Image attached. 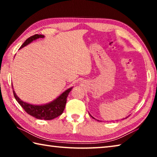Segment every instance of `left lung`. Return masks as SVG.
Instances as JSON below:
<instances>
[{
  "label": "left lung",
  "instance_id": "left-lung-1",
  "mask_svg": "<svg viewBox=\"0 0 157 157\" xmlns=\"http://www.w3.org/2000/svg\"><path fill=\"white\" fill-rule=\"evenodd\" d=\"M90 116H91V115H90ZM91 116L92 117V118H94V119H95V118H94V117H93L92 116ZM123 119H124V118H123Z\"/></svg>",
  "mask_w": 157,
  "mask_h": 157
}]
</instances>
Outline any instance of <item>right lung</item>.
<instances>
[{
    "label": "right lung",
    "instance_id": "add662e5",
    "mask_svg": "<svg viewBox=\"0 0 157 157\" xmlns=\"http://www.w3.org/2000/svg\"><path fill=\"white\" fill-rule=\"evenodd\" d=\"M39 38H44V35H42V34H34V35L29 37L28 39H26L22 46H21L19 50L26 46L29 44L32 43L33 41ZM72 89L73 87H71V88L66 90L64 92H63L62 94L59 95L56 99L53 100L50 102L46 103V104L44 105H38L29 104L28 102H23V100H21L17 96L14 90H13V94H14L15 99L17 100L18 104L30 116L37 119H41V120H52V119H54L60 116L63 113L65 109L66 98H67L68 94L72 90Z\"/></svg>",
    "mask_w": 157,
    "mask_h": 157
}]
</instances>
